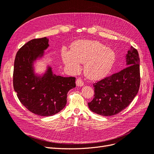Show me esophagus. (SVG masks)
Returning <instances> with one entry per match:
<instances>
[{
	"mask_svg": "<svg viewBox=\"0 0 154 154\" xmlns=\"http://www.w3.org/2000/svg\"><path fill=\"white\" fill-rule=\"evenodd\" d=\"M76 85L77 86H84V82L81 79H77L76 80Z\"/></svg>",
	"mask_w": 154,
	"mask_h": 154,
	"instance_id": "esophagus-1",
	"label": "esophagus"
}]
</instances>
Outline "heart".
Masks as SVG:
<instances>
[{
  "label": "heart",
  "mask_w": 154,
  "mask_h": 154,
  "mask_svg": "<svg viewBox=\"0 0 154 154\" xmlns=\"http://www.w3.org/2000/svg\"><path fill=\"white\" fill-rule=\"evenodd\" d=\"M61 56L66 67L72 73L79 71L80 63H85V74L92 80L106 76L116 60L115 52L94 41H78L74 44L72 51L64 50Z\"/></svg>",
  "instance_id": "heart-1"
}]
</instances>
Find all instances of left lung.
Returning a JSON list of instances; mask_svg holds the SVG:
<instances>
[{"mask_svg": "<svg viewBox=\"0 0 154 154\" xmlns=\"http://www.w3.org/2000/svg\"><path fill=\"white\" fill-rule=\"evenodd\" d=\"M126 67L94 84L95 94L88 103L91 112L103 116L123 110L138 93L140 86V59L137 50L131 46L126 55Z\"/></svg>", "mask_w": 154, "mask_h": 154, "instance_id": "obj_1", "label": "left lung"}]
</instances>
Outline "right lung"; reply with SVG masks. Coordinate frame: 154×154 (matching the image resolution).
I'll return each instance as SVG.
<instances>
[{
	"label": "right lung",
	"instance_id": "add662e5",
	"mask_svg": "<svg viewBox=\"0 0 154 154\" xmlns=\"http://www.w3.org/2000/svg\"><path fill=\"white\" fill-rule=\"evenodd\" d=\"M46 37L31 40L17 51L14 63V88L20 103L29 111L41 116L59 113L67 103L68 92L74 88L75 78L56 75L52 67L35 72V63L44 57L49 47Z\"/></svg>",
	"mask_w": 154,
	"mask_h": 154
}]
</instances>
